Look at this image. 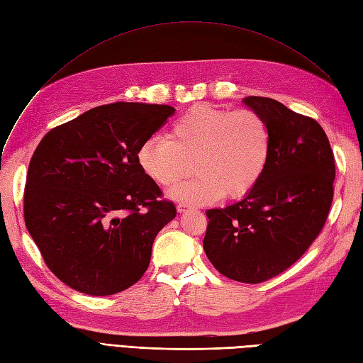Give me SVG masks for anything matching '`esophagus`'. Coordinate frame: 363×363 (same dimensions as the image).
Instances as JSON below:
<instances>
[{
    "label": "esophagus",
    "instance_id": "34e87169",
    "mask_svg": "<svg viewBox=\"0 0 363 363\" xmlns=\"http://www.w3.org/2000/svg\"><path fill=\"white\" fill-rule=\"evenodd\" d=\"M191 208V206L189 204H184V203H180L179 206H177V211L180 212V213H183V212H186V211H189Z\"/></svg>",
    "mask_w": 363,
    "mask_h": 363
}]
</instances>
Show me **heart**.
Here are the masks:
<instances>
[{"instance_id": "1", "label": "heart", "mask_w": 363, "mask_h": 363, "mask_svg": "<svg viewBox=\"0 0 363 363\" xmlns=\"http://www.w3.org/2000/svg\"><path fill=\"white\" fill-rule=\"evenodd\" d=\"M269 130L252 111H228L196 104L174 121L169 136L155 135L142 142L138 163L150 180L169 186L188 168L191 177L168 189L174 201L208 204L224 195L248 194L262 177L269 157Z\"/></svg>"}]
</instances>
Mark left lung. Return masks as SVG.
Returning <instances> with one entry per match:
<instances>
[{
  "instance_id": "8db88e82",
  "label": "left lung",
  "mask_w": 363,
  "mask_h": 363,
  "mask_svg": "<svg viewBox=\"0 0 363 363\" xmlns=\"http://www.w3.org/2000/svg\"><path fill=\"white\" fill-rule=\"evenodd\" d=\"M242 103L268 125V163L242 200L206 212L203 247L223 276L260 283L288 269L320 235L333 200L335 157L315 119L272 98Z\"/></svg>"
}]
</instances>
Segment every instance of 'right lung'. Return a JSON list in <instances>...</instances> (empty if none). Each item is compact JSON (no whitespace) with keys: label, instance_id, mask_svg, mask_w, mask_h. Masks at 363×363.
<instances>
[{"label":"right lung","instance_id":"right-lung-1","mask_svg":"<svg viewBox=\"0 0 363 363\" xmlns=\"http://www.w3.org/2000/svg\"><path fill=\"white\" fill-rule=\"evenodd\" d=\"M174 112L167 104H106L40 140L27 172L26 225L69 288L113 295L144 276L155 238L177 212L139 168L138 150Z\"/></svg>","mask_w":363,"mask_h":363}]
</instances>
